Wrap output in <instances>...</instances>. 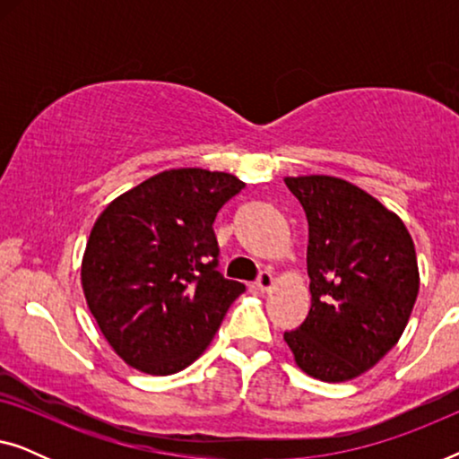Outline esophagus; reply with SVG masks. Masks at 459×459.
<instances>
[{"mask_svg":"<svg viewBox=\"0 0 459 459\" xmlns=\"http://www.w3.org/2000/svg\"><path fill=\"white\" fill-rule=\"evenodd\" d=\"M273 288V275L272 272H261L259 278H256V290L269 292Z\"/></svg>","mask_w":459,"mask_h":459,"instance_id":"34e87169","label":"esophagus"}]
</instances>
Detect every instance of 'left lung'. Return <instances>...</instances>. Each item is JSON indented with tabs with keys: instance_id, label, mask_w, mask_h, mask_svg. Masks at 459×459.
Listing matches in <instances>:
<instances>
[{
	"instance_id": "obj_1",
	"label": "left lung",
	"mask_w": 459,
	"mask_h": 459,
	"mask_svg": "<svg viewBox=\"0 0 459 459\" xmlns=\"http://www.w3.org/2000/svg\"><path fill=\"white\" fill-rule=\"evenodd\" d=\"M309 223L311 309L284 332L294 361L311 378L353 380L403 334L420 290L405 223L361 187L330 175L286 178Z\"/></svg>"
}]
</instances>
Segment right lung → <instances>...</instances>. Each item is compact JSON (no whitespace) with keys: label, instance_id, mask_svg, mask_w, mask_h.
Instances as JSON below:
<instances>
[{"label":"right lung","instance_id":"right-lung-1","mask_svg":"<svg viewBox=\"0 0 459 459\" xmlns=\"http://www.w3.org/2000/svg\"><path fill=\"white\" fill-rule=\"evenodd\" d=\"M236 175L169 169L112 200L93 223L81 286L112 351L169 376L204 353L244 284L217 272L212 221L242 192Z\"/></svg>","mask_w":459,"mask_h":459}]
</instances>
